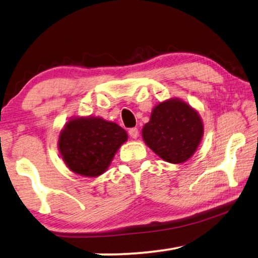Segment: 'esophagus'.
I'll use <instances>...</instances> for the list:
<instances>
[{
  "instance_id": "34e87169",
  "label": "esophagus",
  "mask_w": 258,
  "mask_h": 258,
  "mask_svg": "<svg viewBox=\"0 0 258 258\" xmlns=\"http://www.w3.org/2000/svg\"><path fill=\"white\" fill-rule=\"evenodd\" d=\"M128 135L132 139H137L139 137V130L137 127H133V128H130L128 130Z\"/></svg>"
}]
</instances>
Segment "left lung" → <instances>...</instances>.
<instances>
[{
    "label": "left lung",
    "instance_id": "8db88e82",
    "mask_svg": "<svg viewBox=\"0 0 258 258\" xmlns=\"http://www.w3.org/2000/svg\"><path fill=\"white\" fill-rule=\"evenodd\" d=\"M204 135L199 113L180 99H169L154 108L142 128L146 145L161 159L184 163L195 154Z\"/></svg>",
    "mask_w": 258,
    "mask_h": 258
}]
</instances>
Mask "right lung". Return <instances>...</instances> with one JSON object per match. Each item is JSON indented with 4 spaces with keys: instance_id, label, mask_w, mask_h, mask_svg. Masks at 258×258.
<instances>
[{
    "instance_id": "right-lung-1",
    "label": "right lung",
    "mask_w": 258,
    "mask_h": 258,
    "mask_svg": "<svg viewBox=\"0 0 258 258\" xmlns=\"http://www.w3.org/2000/svg\"><path fill=\"white\" fill-rule=\"evenodd\" d=\"M126 140V131L116 123L100 117H76L60 132L58 147L64 164L72 172L95 177L107 171Z\"/></svg>"
}]
</instances>
